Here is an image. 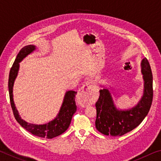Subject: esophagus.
<instances>
[{
  "label": "esophagus",
  "instance_id": "esophagus-1",
  "mask_svg": "<svg viewBox=\"0 0 161 161\" xmlns=\"http://www.w3.org/2000/svg\"><path fill=\"white\" fill-rule=\"evenodd\" d=\"M93 84L90 81H86L77 93V100L79 103L83 107L92 105L94 100V94L92 90Z\"/></svg>",
  "mask_w": 161,
  "mask_h": 161
}]
</instances>
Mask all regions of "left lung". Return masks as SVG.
<instances>
[{"instance_id": "8db88e82", "label": "left lung", "mask_w": 161, "mask_h": 161, "mask_svg": "<svg viewBox=\"0 0 161 161\" xmlns=\"http://www.w3.org/2000/svg\"><path fill=\"white\" fill-rule=\"evenodd\" d=\"M143 75L144 93L135 107L127 111H119L114 104L110 92L107 89L99 91V98L96 103L97 129L107 136H121L137 127L147 116L151 108L153 90L151 66L146 58L141 62Z\"/></svg>"}]
</instances>
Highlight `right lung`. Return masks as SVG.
Listing matches in <instances>:
<instances>
[{
  "mask_svg": "<svg viewBox=\"0 0 161 161\" xmlns=\"http://www.w3.org/2000/svg\"><path fill=\"white\" fill-rule=\"evenodd\" d=\"M34 50H35V46L34 45H28L22 48L16 57L14 63L13 64L11 69L10 70L8 89L10 105H11L13 115L16 121L20 124L22 127L36 136L41 138H53L61 135L69 128L72 116L77 111V106L75 102V95L77 94V92L68 91L65 94L64 102L62 103L59 112L58 116L53 121L46 124L35 125L29 124L22 119L19 116L18 111L15 108L14 102H13V87L14 81L18 75L19 62L23 60L24 58H25L28 54L31 53Z\"/></svg>",
  "mask_w": 161,
  "mask_h": 161,
  "instance_id": "add662e5",
  "label": "right lung"
}]
</instances>
